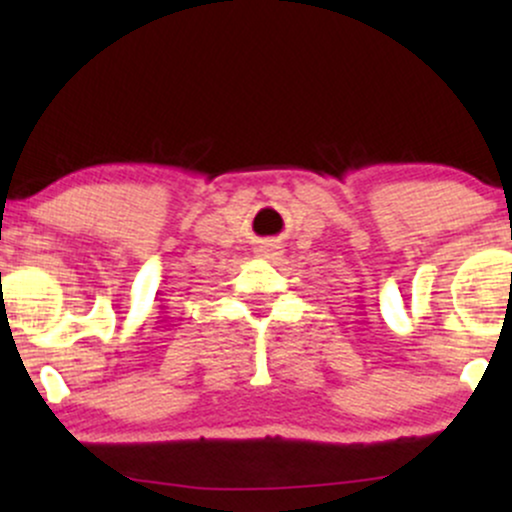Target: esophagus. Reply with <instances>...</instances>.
Here are the masks:
<instances>
[{"label":"esophagus","instance_id":"1","mask_svg":"<svg viewBox=\"0 0 512 512\" xmlns=\"http://www.w3.org/2000/svg\"><path fill=\"white\" fill-rule=\"evenodd\" d=\"M281 252H284V250H281L279 245L264 243V245H260V248H257V257H260V260H279Z\"/></svg>","mask_w":512,"mask_h":512}]
</instances>
